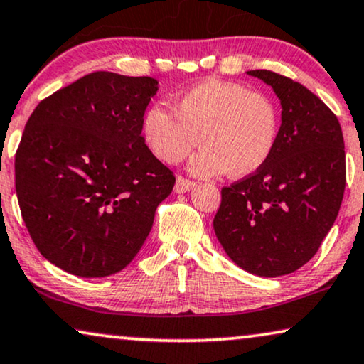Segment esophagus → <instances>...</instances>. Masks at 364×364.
I'll use <instances>...</instances> for the list:
<instances>
[{"mask_svg": "<svg viewBox=\"0 0 364 364\" xmlns=\"http://www.w3.org/2000/svg\"><path fill=\"white\" fill-rule=\"evenodd\" d=\"M194 186H196V183L188 180V178L184 176H178L176 178V184H175V191L176 193H186L189 191V189H193Z\"/></svg>", "mask_w": 364, "mask_h": 364, "instance_id": "obj_1", "label": "esophagus"}]
</instances>
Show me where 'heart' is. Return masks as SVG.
I'll use <instances>...</instances> for the list:
<instances>
[{
  "label": "heart",
  "mask_w": 364,
  "mask_h": 364,
  "mask_svg": "<svg viewBox=\"0 0 364 364\" xmlns=\"http://www.w3.org/2000/svg\"><path fill=\"white\" fill-rule=\"evenodd\" d=\"M175 112L151 105L143 117V136L168 165L183 161L199 138L204 146L189 165L194 175H254L277 143L279 114L272 100L235 82H199L176 100Z\"/></svg>",
  "instance_id": "heart-1"
}]
</instances>
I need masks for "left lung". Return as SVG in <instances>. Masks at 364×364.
<instances>
[{
	"label": "left lung",
	"instance_id": "obj_1",
	"mask_svg": "<svg viewBox=\"0 0 364 364\" xmlns=\"http://www.w3.org/2000/svg\"><path fill=\"white\" fill-rule=\"evenodd\" d=\"M282 105L269 161L221 189L213 226L240 269L260 277L295 272L316 254L340 211L346 184L345 141L336 115L299 82L249 70Z\"/></svg>",
	"mask_w": 364,
	"mask_h": 364
}]
</instances>
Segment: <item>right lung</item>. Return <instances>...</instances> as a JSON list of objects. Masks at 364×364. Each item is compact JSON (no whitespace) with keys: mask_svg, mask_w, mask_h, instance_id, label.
<instances>
[{"mask_svg":"<svg viewBox=\"0 0 364 364\" xmlns=\"http://www.w3.org/2000/svg\"><path fill=\"white\" fill-rule=\"evenodd\" d=\"M158 82L87 74L39 102L14 158L33 242L79 277L120 272L141 249L175 175L145 145L143 115Z\"/></svg>","mask_w":364,"mask_h":364,"instance_id":"add662e5","label":"right lung"}]
</instances>
